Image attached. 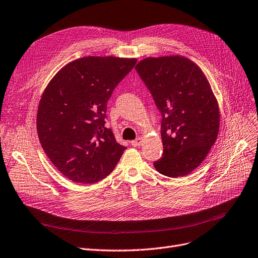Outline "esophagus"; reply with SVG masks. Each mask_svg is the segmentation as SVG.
Wrapping results in <instances>:
<instances>
[{"label": "esophagus", "mask_w": 258, "mask_h": 258, "mask_svg": "<svg viewBox=\"0 0 258 258\" xmlns=\"http://www.w3.org/2000/svg\"><path fill=\"white\" fill-rule=\"evenodd\" d=\"M142 144H143V140L141 138H139V139H137L135 141H131V145L135 146V147H139V146L142 145Z\"/></svg>", "instance_id": "1"}]
</instances>
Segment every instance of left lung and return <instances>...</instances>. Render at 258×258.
I'll list each match as a JSON object with an SVG mask.
<instances>
[{"instance_id": "1", "label": "left lung", "mask_w": 258, "mask_h": 258, "mask_svg": "<svg viewBox=\"0 0 258 258\" xmlns=\"http://www.w3.org/2000/svg\"><path fill=\"white\" fill-rule=\"evenodd\" d=\"M136 70L161 112L162 158L156 169L170 178L197 168L216 142L220 114L201 69L182 56L146 58Z\"/></svg>"}]
</instances>
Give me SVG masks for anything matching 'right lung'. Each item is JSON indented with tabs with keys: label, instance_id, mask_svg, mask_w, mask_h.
<instances>
[{
	"label": "right lung",
	"instance_id": "right-lung-1",
	"mask_svg": "<svg viewBox=\"0 0 258 258\" xmlns=\"http://www.w3.org/2000/svg\"><path fill=\"white\" fill-rule=\"evenodd\" d=\"M136 58L89 56L72 61L49 81L39 102V141L54 166L77 183L112 172L125 146L106 127L107 102Z\"/></svg>",
	"mask_w": 258,
	"mask_h": 258
}]
</instances>
